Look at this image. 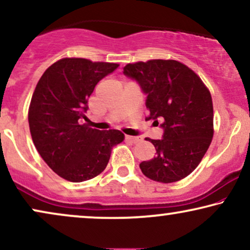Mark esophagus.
<instances>
[{
    "mask_svg": "<svg viewBox=\"0 0 250 250\" xmlns=\"http://www.w3.org/2000/svg\"><path fill=\"white\" fill-rule=\"evenodd\" d=\"M125 140L130 143H138L141 141V137H135V136H125Z\"/></svg>",
    "mask_w": 250,
    "mask_h": 250,
    "instance_id": "obj_1",
    "label": "esophagus"
}]
</instances>
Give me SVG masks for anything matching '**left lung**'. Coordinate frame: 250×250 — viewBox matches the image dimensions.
I'll return each mask as SVG.
<instances>
[{
    "label": "left lung",
    "instance_id": "left-lung-1",
    "mask_svg": "<svg viewBox=\"0 0 250 250\" xmlns=\"http://www.w3.org/2000/svg\"><path fill=\"white\" fill-rule=\"evenodd\" d=\"M123 74L146 93L147 120L163 121V140H151L156 157L140 164L142 173L157 182L185 179L194 170L213 137V105L200 76L175 60L128 63Z\"/></svg>",
    "mask_w": 250,
    "mask_h": 250
}]
</instances>
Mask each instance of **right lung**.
<instances>
[{
  "mask_svg": "<svg viewBox=\"0 0 250 250\" xmlns=\"http://www.w3.org/2000/svg\"><path fill=\"white\" fill-rule=\"evenodd\" d=\"M118 67L64 58L47 68L38 82L28 107L31 136L41 158L67 181L83 182L103 173L113 146L125 140L120 130L80 125L98 82Z\"/></svg>",
  "mask_w": 250,
  "mask_h": 250,
  "instance_id": "add662e5",
  "label": "right lung"
}]
</instances>
